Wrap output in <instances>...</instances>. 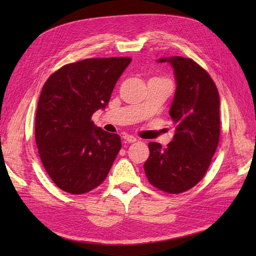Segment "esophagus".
<instances>
[{
  "label": "esophagus",
  "mask_w": 256,
  "mask_h": 256,
  "mask_svg": "<svg viewBox=\"0 0 256 256\" xmlns=\"http://www.w3.org/2000/svg\"><path fill=\"white\" fill-rule=\"evenodd\" d=\"M123 138H124L125 140H126V142H128V143H134V142H136V138L133 136V135L125 134L124 136H123Z\"/></svg>",
  "instance_id": "1"
}]
</instances>
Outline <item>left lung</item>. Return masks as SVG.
I'll use <instances>...</instances> for the list:
<instances>
[{
  "label": "left lung",
  "instance_id": "left-lung-1",
  "mask_svg": "<svg viewBox=\"0 0 256 256\" xmlns=\"http://www.w3.org/2000/svg\"><path fill=\"white\" fill-rule=\"evenodd\" d=\"M170 62L176 79V92L170 116L176 125L172 140L162 148L148 144L150 157L144 170L154 187L180 194L196 186L208 170L220 138V98L209 74L192 59L174 56Z\"/></svg>",
  "mask_w": 256,
  "mask_h": 256
}]
</instances>
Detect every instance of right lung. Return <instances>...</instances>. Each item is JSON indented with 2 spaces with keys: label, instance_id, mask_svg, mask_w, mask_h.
<instances>
[{
  "label": "right lung",
  "instance_id": "obj_1",
  "mask_svg": "<svg viewBox=\"0 0 256 256\" xmlns=\"http://www.w3.org/2000/svg\"><path fill=\"white\" fill-rule=\"evenodd\" d=\"M131 60L90 58L68 64L42 86L36 112V145L47 174L64 192H88L110 172L121 138L96 128L91 116L108 106Z\"/></svg>",
  "mask_w": 256,
  "mask_h": 256
}]
</instances>
